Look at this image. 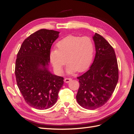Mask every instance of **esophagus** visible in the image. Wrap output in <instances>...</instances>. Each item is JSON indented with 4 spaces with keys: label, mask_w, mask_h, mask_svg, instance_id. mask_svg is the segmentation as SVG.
Wrapping results in <instances>:
<instances>
[{
    "label": "esophagus",
    "mask_w": 134,
    "mask_h": 134,
    "mask_svg": "<svg viewBox=\"0 0 134 134\" xmlns=\"http://www.w3.org/2000/svg\"><path fill=\"white\" fill-rule=\"evenodd\" d=\"M72 79L71 78H65L64 79V82L65 83H69L70 81H71Z\"/></svg>",
    "instance_id": "esophagus-1"
}]
</instances>
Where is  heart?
<instances>
[{
    "instance_id": "heart-1",
    "label": "heart",
    "mask_w": 134,
    "mask_h": 134,
    "mask_svg": "<svg viewBox=\"0 0 134 134\" xmlns=\"http://www.w3.org/2000/svg\"><path fill=\"white\" fill-rule=\"evenodd\" d=\"M56 46V50L51 51L50 57L59 74L63 72L66 62L68 64L67 72L69 74L86 71L92 63L94 45L90 37L69 36L59 41Z\"/></svg>"
}]
</instances>
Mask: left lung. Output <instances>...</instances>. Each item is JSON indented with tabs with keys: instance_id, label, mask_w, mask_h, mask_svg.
I'll return each instance as SVG.
<instances>
[{
	"instance_id": "obj_1",
	"label": "left lung",
	"mask_w": 134,
	"mask_h": 134,
	"mask_svg": "<svg viewBox=\"0 0 134 134\" xmlns=\"http://www.w3.org/2000/svg\"><path fill=\"white\" fill-rule=\"evenodd\" d=\"M96 56L90 69L80 76L76 96L80 106L95 109L106 103L111 98L119 80V68L113 48L102 36L93 37Z\"/></svg>"
}]
</instances>
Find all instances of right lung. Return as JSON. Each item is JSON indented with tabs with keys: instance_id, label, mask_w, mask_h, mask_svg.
<instances>
[{
	"instance_id": "1",
	"label": "right lung",
	"mask_w": 134,
	"mask_h": 134,
	"mask_svg": "<svg viewBox=\"0 0 134 134\" xmlns=\"http://www.w3.org/2000/svg\"><path fill=\"white\" fill-rule=\"evenodd\" d=\"M59 32L41 29L23 42L15 61V75L19 90L26 102L38 109H46L57 101L64 78L47 69L50 49Z\"/></svg>"
}]
</instances>
